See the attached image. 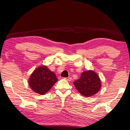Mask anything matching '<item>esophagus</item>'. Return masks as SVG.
Listing matches in <instances>:
<instances>
[{"label":"esophagus","mask_w":130,"mask_h":130,"mask_svg":"<svg viewBox=\"0 0 130 130\" xmlns=\"http://www.w3.org/2000/svg\"><path fill=\"white\" fill-rule=\"evenodd\" d=\"M67 80V81H70V80H72V77H67V78H65Z\"/></svg>","instance_id":"obj_1"}]
</instances>
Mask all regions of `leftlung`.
Wrapping results in <instances>:
<instances>
[{"label":"left lung","mask_w":130,"mask_h":130,"mask_svg":"<svg viewBox=\"0 0 130 130\" xmlns=\"http://www.w3.org/2000/svg\"><path fill=\"white\" fill-rule=\"evenodd\" d=\"M73 84L79 93L86 97L95 95L101 88L100 78L93 70L83 72L80 78L74 81Z\"/></svg>","instance_id":"obj_1"}]
</instances>
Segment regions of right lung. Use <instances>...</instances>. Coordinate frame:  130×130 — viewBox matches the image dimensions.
I'll return each instance as SVG.
<instances>
[{"label":"right lung","instance_id":"obj_1","mask_svg":"<svg viewBox=\"0 0 130 130\" xmlns=\"http://www.w3.org/2000/svg\"><path fill=\"white\" fill-rule=\"evenodd\" d=\"M56 74L46 66L38 67L31 74L29 85L34 91L40 95H44L57 82Z\"/></svg>","mask_w":130,"mask_h":130}]
</instances>
